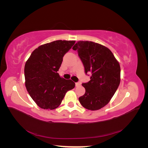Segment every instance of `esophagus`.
I'll return each mask as SVG.
<instances>
[{
    "label": "esophagus",
    "mask_w": 148,
    "mask_h": 148,
    "mask_svg": "<svg viewBox=\"0 0 148 148\" xmlns=\"http://www.w3.org/2000/svg\"><path fill=\"white\" fill-rule=\"evenodd\" d=\"M80 85H81V83H80L79 82H77V83H75V86H80Z\"/></svg>",
    "instance_id": "esophagus-1"
}]
</instances>
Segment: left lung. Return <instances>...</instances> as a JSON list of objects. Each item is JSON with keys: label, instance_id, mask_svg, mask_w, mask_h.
I'll use <instances>...</instances> for the list:
<instances>
[{"label": "left lung", "instance_id": "8db88e82", "mask_svg": "<svg viewBox=\"0 0 148 148\" xmlns=\"http://www.w3.org/2000/svg\"><path fill=\"white\" fill-rule=\"evenodd\" d=\"M77 51L90 81L83 83L84 95L79 101L84 108L99 110L108 104L120 84V66L109 49L91 41H78L72 48Z\"/></svg>", "mask_w": 148, "mask_h": 148}]
</instances>
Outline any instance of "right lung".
Instances as JSON below:
<instances>
[{"instance_id": "add662e5", "label": "right lung", "mask_w": 148, "mask_h": 148, "mask_svg": "<svg viewBox=\"0 0 148 148\" xmlns=\"http://www.w3.org/2000/svg\"><path fill=\"white\" fill-rule=\"evenodd\" d=\"M75 41L57 40L40 46L31 53L25 66V86L29 95L44 109L59 107L66 92L75 88L71 79L57 73L65 53Z\"/></svg>"}]
</instances>
